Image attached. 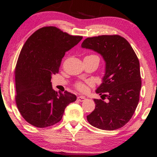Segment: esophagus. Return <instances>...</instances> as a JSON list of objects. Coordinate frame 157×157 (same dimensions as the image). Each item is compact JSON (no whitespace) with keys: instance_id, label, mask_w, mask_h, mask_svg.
<instances>
[{"instance_id":"esophagus-1","label":"esophagus","mask_w":157,"mask_h":157,"mask_svg":"<svg viewBox=\"0 0 157 157\" xmlns=\"http://www.w3.org/2000/svg\"><path fill=\"white\" fill-rule=\"evenodd\" d=\"M85 100H86V97H84V96H78V97H77V100H78V101L82 102V101H84Z\"/></svg>"}]
</instances>
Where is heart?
<instances>
[{"instance_id": "b5f03b06", "label": "heart", "mask_w": 157, "mask_h": 157, "mask_svg": "<svg viewBox=\"0 0 157 157\" xmlns=\"http://www.w3.org/2000/svg\"><path fill=\"white\" fill-rule=\"evenodd\" d=\"M92 56H95V55H90V56H88V57H92ZM75 86H76L77 89L78 90H80V91H83V90H85V89H86V86H85V85L81 82H77L76 85H75Z\"/></svg>"}]
</instances>
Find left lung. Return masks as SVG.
I'll return each instance as SVG.
<instances>
[{"instance_id": "8db88e82", "label": "left lung", "mask_w": 157, "mask_h": 157, "mask_svg": "<svg viewBox=\"0 0 157 157\" xmlns=\"http://www.w3.org/2000/svg\"><path fill=\"white\" fill-rule=\"evenodd\" d=\"M81 46L101 55L105 62L102 82L96 92L108 101L94 100L95 109L87 116L88 122L102 130L120 128L132 117L140 100L142 81L137 56L120 35L88 37Z\"/></svg>"}]
</instances>
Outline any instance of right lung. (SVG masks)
<instances>
[{
    "label": "right lung",
    "instance_id": "1",
    "mask_svg": "<svg viewBox=\"0 0 157 157\" xmlns=\"http://www.w3.org/2000/svg\"><path fill=\"white\" fill-rule=\"evenodd\" d=\"M82 36H73L55 26L34 32L23 45L16 64L15 101L27 122L46 128L60 122L68 104L77 100L67 91L52 89L51 79L58 73L65 54L76 46Z\"/></svg>",
    "mask_w": 157,
    "mask_h": 157
}]
</instances>
